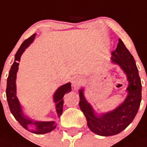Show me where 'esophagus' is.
<instances>
[{
    "label": "esophagus",
    "instance_id": "obj_1",
    "mask_svg": "<svg viewBox=\"0 0 147 147\" xmlns=\"http://www.w3.org/2000/svg\"><path fill=\"white\" fill-rule=\"evenodd\" d=\"M82 81V78L80 76H74L72 79H71V85H72L74 88H76L81 84Z\"/></svg>",
    "mask_w": 147,
    "mask_h": 147
}]
</instances>
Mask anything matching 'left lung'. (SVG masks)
<instances>
[{"instance_id":"8db88e82","label":"left lung","mask_w":147,"mask_h":147,"mask_svg":"<svg viewBox=\"0 0 147 147\" xmlns=\"http://www.w3.org/2000/svg\"><path fill=\"white\" fill-rule=\"evenodd\" d=\"M111 61L117 65L126 74L128 81L125 100L113 110L98 114L84 96V88L79 89V107L82 111L89 129L102 136H114L124 130L135 118L140 106L142 85L138 69L133 56L121 39L115 51L112 52Z\"/></svg>"}]
</instances>
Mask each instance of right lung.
Wrapping results in <instances>:
<instances>
[{
    "label": "right lung",
    "mask_w": 147,
    "mask_h": 147,
    "mask_svg": "<svg viewBox=\"0 0 147 147\" xmlns=\"http://www.w3.org/2000/svg\"><path fill=\"white\" fill-rule=\"evenodd\" d=\"M35 35H36V34H34L33 35H31L29 38L26 39L23 43L21 44L18 51H17L15 57H14V63L10 69L8 78L7 80L6 96L7 103H8L11 113L14 116V118L16 119V120L21 124V126L26 129L27 130H29L31 133H35V134H45V133H48L54 130L56 128V126H57L56 122L55 121H35L28 117L24 113L22 106L20 104V102H19L16 95L17 72L18 71L19 61L21 59V56L24 51V50L33 42ZM71 91V83L68 82V83L64 84L59 87L55 92L54 93L53 101L55 104V109L57 114H58V117H60L62 113L64 104L63 97L65 94L67 92H70ZM31 125H34L35 128L29 130V126Z\"/></svg>",
    "instance_id": "right-lung-1"
}]
</instances>
